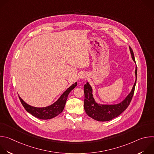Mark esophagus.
<instances>
[{"instance_id":"1","label":"esophagus","mask_w":154,"mask_h":154,"mask_svg":"<svg viewBox=\"0 0 154 154\" xmlns=\"http://www.w3.org/2000/svg\"><path fill=\"white\" fill-rule=\"evenodd\" d=\"M86 77H87V76H86V75L85 74H82L80 75V78H81L82 79H85Z\"/></svg>"}]
</instances>
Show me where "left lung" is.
Listing matches in <instances>:
<instances>
[{
  "mask_svg": "<svg viewBox=\"0 0 154 154\" xmlns=\"http://www.w3.org/2000/svg\"><path fill=\"white\" fill-rule=\"evenodd\" d=\"M130 54L134 61L135 59L134 52L130 47H129ZM136 80L134 85L131 92L121 102L115 105H102L98 104L94 100L93 95L92 88L88 82L84 85V108L86 113L90 117L98 121H108L121 115L129 105L131 99L133 97L137 77V67L135 68Z\"/></svg>",
  "mask_w": 154,
  "mask_h": 154,
  "instance_id": "8db88e82",
  "label": "left lung"
}]
</instances>
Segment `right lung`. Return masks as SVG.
I'll list each match as a JSON object with an SVG mask.
<instances>
[{"mask_svg": "<svg viewBox=\"0 0 154 154\" xmlns=\"http://www.w3.org/2000/svg\"><path fill=\"white\" fill-rule=\"evenodd\" d=\"M77 85V82L72 84L63 93V94L55 102L46 107L38 108L32 106L26 103L19 97H19L21 103L23 104V106L27 112L40 119H50L58 116L63 112L66 104V102L68 99V94Z\"/></svg>", "mask_w": 154, "mask_h": 154, "instance_id": "1", "label": "right lung"}]
</instances>
